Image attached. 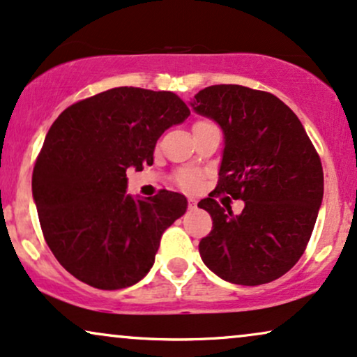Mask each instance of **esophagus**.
Here are the masks:
<instances>
[{
	"label": "esophagus",
	"instance_id": "1",
	"mask_svg": "<svg viewBox=\"0 0 357 357\" xmlns=\"http://www.w3.org/2000/svg\"><path fill=\"white\" fill-rule=\"evenodd\" d=\"M188 208H197V200L193 199V197H190V199H188Z\"/></svg>",
	"mask_w": 357,
	"mask_h": 357
}]
</instances>
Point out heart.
<instances>
[{
	"label": "heart",
	"mask_w": 357,
	"mask_h": 357,
	"mask_svg": "<svg viewBox=\"0 0 357 357\" xmlns=\"http://www.w3.org/2000/svg\"><path fill=\"white\" fill-rule=\"evenodd\" d=\"M197 124H205V122H197ZM177 182H178V185L182 188H185V190H197V188L200 187L202 175H200V172H197V170L183 169L177 174Z\"/></svg>",
	"instance_id": "1"
}]
</instances>
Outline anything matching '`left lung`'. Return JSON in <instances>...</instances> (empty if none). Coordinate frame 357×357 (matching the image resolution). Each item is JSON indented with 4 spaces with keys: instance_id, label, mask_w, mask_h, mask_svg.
Segmentation results:
<instances>
[{
    "instance_id": "obj_1",
    "label": "left lung",
    "mask_w": 357,
    "mask_h": 357,
    "mask_svg": "<svg viewBox=\"0 0 357 357\" xmlns=\"http://www.w3.org/2000/svg\"><path fill=\"white\" fill-rule=\"evenodd\" d=\"M190 105L217 122L225 144L218 185L199 202L213 220L200 257L230 283H270L296 265L313 233L324 190L318 152L296 114L270 92L210 86ZM218 192L243 199L244 212L220 206Z\"/></svg>"
}]
</instances>
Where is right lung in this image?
I'll use <instances>...</instances> for the list:
<instances>
[{
  "label": "right lung",
  "mask_w": 357,
  "mask_h": 357,
  "mask_svg": "<svg viewBox=\"0 0 357 357\" xmlns=\"http://www.w3.org/2000/svg\"><path fill=\"white\" fill-rule=\"evenodd\" d=\"M190 116L169 91L114 87L56 119L33 170L39 223L57 261L99 289L139 283L160 236L187 212L182 193L132 197L127 169L152 165L158 137Z\"/></svg>",
  "instance_id": "1"
}]
</instances>
